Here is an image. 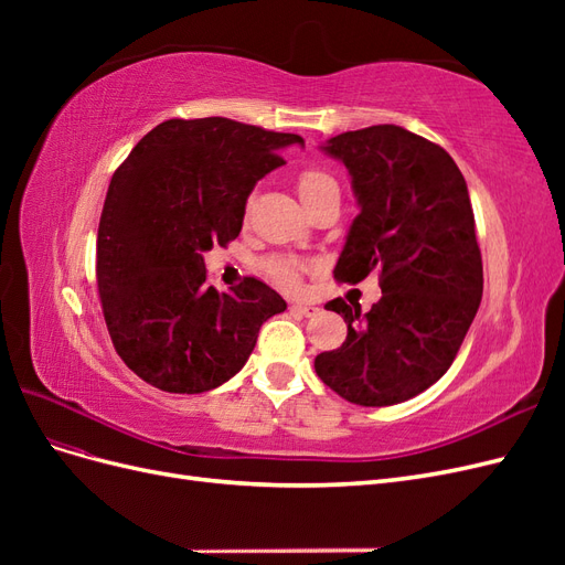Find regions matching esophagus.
Returning a JSON list of instances; mask_svg holds the SVG:
<instances>
[{
  "label": "esophagus",
  "mask_w": 565,
  "mask_h": 565,
  "mask_svg": "<svg viewBox=\"0 0 565 565\" xmlns=\"http://www.w3.org/2000/svg\"><path fill=\"white\" fill-rule=\"evenodd\" d=\"M289 309H292V313L303 316V318H311L318 313V306H313V303H292Z\"/></svg>",
  "instance_id": "esophagus-1"
}]
</instances>
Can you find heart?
Segmentation results:
<instances>
[{
  "label": "heart",
  "instance_id": "obj_1",
  "mask_svg": "<svg viewBox=\"0 0 565 565\" xmlns=\"http://www.w3.org/2000/svg\"><path fill=\"white\" fill-rule=\"evenodd\" d=\"M297 188H299V198L301 202H311L313 198L322 195L324 191H334L337 183L330 174L320 172V169H303V172L297 177ZM252 207V198L245 204V212H249ZM266 273L268 276L276 280L278 285L287 287V289H295L299 287V266L292 259H285V256H276V259H268L266 262Z\"/></svg>",
  "mask_w": 565,
  "mask_h": 565
}]
</instances>
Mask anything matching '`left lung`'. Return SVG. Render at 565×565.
I'll return each instance as SVG.
<instances>
[{
	"mask_svg": "<svg viewBox=\"0 0 565 565\" xmlns=\"http://www.w3.org/2000/svg\"><path fill=\"white\" fill-rule=\"evenodd\" d=\"M322 150L347 164L361 207L334 278L355 285L377 270L382 299L367 313L324 303L349 334L316 355V372L349 403L396 405L448 372L483 297L467 181L440 146L396 125L332 136Z\"/></svg>",
	"mask_w": 565,
	"mask_h": 565,
	"instance_id": "obj_1",
	"label": "left lung"
}]
</instances>
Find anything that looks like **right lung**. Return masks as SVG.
Listing matches in <instances>:
<instances>
[{
    "label": "right lung",
    "mask_w": 565,
    "mask_h": 565,
    "mask_svg": "<svg viewBox=\"0 0 565 565\" xmlns=\"http://www.w3.org/2000/svg\"><path fill=\"white\" fill-rule=\"evenodd\" d=\"M297 134L228 117L167 119L117 167L98 224L96 282L113 347L143 382L202 393L228 382L262 324L287 309L256 278L207 285L202 254L241 235L254 183Z\"/></svg>",
    "instance_id": "add662e5"
}]
</instances>
